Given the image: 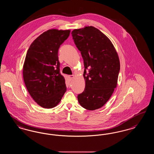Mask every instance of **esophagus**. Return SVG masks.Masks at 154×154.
I'll return each mask as SVG.
<instances>
[{"label":"esophagus","instance_id":"esophagus-1","mask_svg":"<svg viewBox=\"0 0 154 154\" xmlns=\"http://www.w3.org/2000/svg\"><path fill=\"white\" fill-rule=\"evenodd\" d=\"M69 78L70 80H72L74 78V75H69Z\"/></svg>","mask_w":154,"mask_h":154}]
</instances>
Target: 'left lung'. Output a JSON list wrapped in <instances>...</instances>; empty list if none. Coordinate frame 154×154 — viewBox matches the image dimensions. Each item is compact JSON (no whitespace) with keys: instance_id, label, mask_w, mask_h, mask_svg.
I'll list each match as a JSON object with an SVG mask.
<instances>
[{"instance_id":"obj_1","label":"left lung","mask_w":154,"mask_h":154,"mask_svg":"<svg viewBox=\"0 0 154 154\" xmlns=\"http://www.w3.org/2000/svg\"><path fill=\"white\" fill-rule=\"evenodd\" d=\"M73 39L84 60L85 90L78 94L80 104L93 111L108 101L117 86L120 61L109 39L93 26L75 29Z\"/></svg>"}]
</instances>
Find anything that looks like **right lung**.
I'll return each instance as SVG.
<instances>
[{
  "mask_svg": "<svg viewBox=\"0 0 154 154\" xmlns=\"http://www.w3.org/2000/svg\"><path fill=\"white\" fill-rule=\"evenodd\" d=\"M70 32L57 29L45 31L27 50L23 68L25 85L31 97L44 108L55 107L66 91L58 52Z\"/></svg>",
  "mask_w": 154,
  "mask_h": 154,
  "instance_id": "obj_1",
  "label": "right lung"
}]
</instances>
